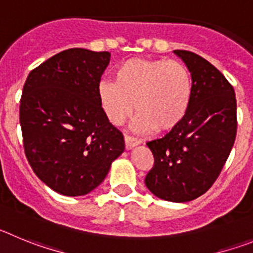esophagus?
Returning <instances> with one entry per match:
<instances>
[{
	"label": "esophagus",
	"instance_id": "34e87169",
	"mask_svg": "<svg viewBox=\"0 0 253 253\" xmlns=\"http://www.w3.org/2000/svg\"><path fill=\"white\" fill-rule=\"evenodd\" d=\"M140 141L136 140L135 137H131V136H125V145H126L127 150H131L132 147L137 146Z\"/></svg>",
	"mask_w": 253,
	"mask_h": 253
}]
</instances>
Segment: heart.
I'll use <instances>...</instances> for the list:
<instances>
[{"mask_svg": "<svg viewBox=\"0 0 253 253\" xmlns=\"http://www.w3.org/2000/svg\"><path fill=\"white\" fill-rule=\"evenodd\" d=\"M98 95L107 120L115 126H121L135 108L136 132H166L185 118L193 79L180 61L132 58L117 68L116 82L99 83Z\"/></svg>", "mask_w": 253, "mask_h": 253, "instance_id": "heart-1", "label": "heart"}]
</instances>
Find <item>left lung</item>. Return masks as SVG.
<instances>
[{"label":"left lung","mask_w":253,"mask_h":253,"mask_svg":"<svg viewBox=\"0 0 253 253\" xmlns=\"http://www.w3.org/2000/svg\"><path fill=\"white\" fill-rule=\"evenodd\" d=\"M174 54L192 76V103L179 126L146 143L155 161L145 184L160 199L185 203L219 176L236 140L237 102L233 87L208 60L186 50Z\"/></svg>","instance_id":"left-lung-1"}]
</instances>
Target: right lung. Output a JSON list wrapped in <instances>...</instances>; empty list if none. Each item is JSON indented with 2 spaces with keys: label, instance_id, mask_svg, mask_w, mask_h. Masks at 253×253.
Instances as JSON below:
<instances>
[{
  "label": "right lung",
  "instance_id": "right-lung-1",
  "mask_svg": "<svg viewBox=\"0 0 253 253\" xmlns=\"http://www.w3.org/2000/svg\"><path fill=\"white\" fill-rule=\"evenodd\" d=\"M108 51L74 47L31 70L20 101L24 149L36 176L67 197L90 193L124 152V135L107 120L98 87Z\"/></svg>",
  "mask_w": 253,
  "mask_h": 253
}]
</instances>
